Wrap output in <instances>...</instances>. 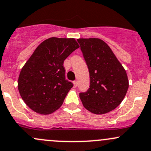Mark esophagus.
<instances>
[{"label": "esophagus", "mask_w": 151, "mask_h": 151, "mask_svg": "<svg viewBox=\"0 0 151 151\" xmlns=\"http://www.w3.org/2000/svg\"><path fill=\"white\" fill-rule=\"evenodd\" d=\"M73 83H74V86L76 88V87L77 86V81H74V82H73Z\"/></svg>", "instance_id": "esophagus-1"}]
</instances>
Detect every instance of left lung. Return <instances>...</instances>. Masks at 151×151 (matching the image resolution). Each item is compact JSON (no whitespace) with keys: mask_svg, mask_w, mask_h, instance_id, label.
I'll list each match as a JSON object with an SVG mask.
<instances>
[{"mask_svg":"<svg viewBox=\"0 0 151 151\" xmlns=\"http://www.w3.org/2000/svg\"><path fill=\"white\" fill-rule=\"evenodd\" d=\"M77 41L86 61L90 88L80 93L84 107L95 114L115 109L129 88L127 72L110 47L98 38H80Z\"/></svg>","mask_w":151,"mask_h":151,"instance_id":"left-lung-1","label":"left lung"}]
</instances>
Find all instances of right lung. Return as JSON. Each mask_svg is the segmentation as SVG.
I'll use <instances>...</instances> for the list:
<instances>
[{
  "instance_id": "obj_1",
  "label": "right lung",
  "mask_w": 151,
  "mask_h": 151,
  "mask_svg": "<svg viewBox=\"0 0 151 151\" xmlns=\"http://www.w3.org/2000/svg\"><path fill=\"white\" fill-rule=\"evenodd\" d=\"M78 47L74 38L50 37L35 50L18 80L20 96L32 110L50 114L61 107L73 87L65 77L63 61Z\"/></svg>"
}]
</instances>
